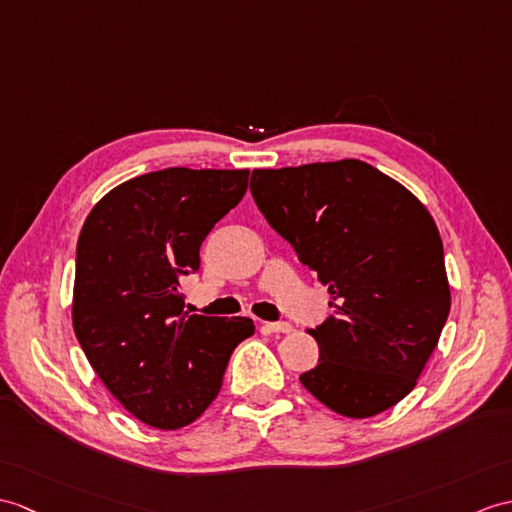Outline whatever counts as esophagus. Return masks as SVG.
<instances>
[{
	"label": "esophagus",
	"instance_id": "esophagus-1",
	"mask_svg": "<svg viewBox=\"0 0 512 512\" xmlns=\"http://www.w3.org/2000/svg\"><path fill=\"white\" fill-rule=\"evenodd\" d=\"M261 329L266 331V334H290L292 325L290 323H264Z\"/></svg>",
	"mask_w": 512,
	"mask_h": 512
}]
</instances>
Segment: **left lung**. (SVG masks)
<instances>
[{"label":"left lung","mask_w":512,"mask_h":512,"mask_svg":"<svg viewBox=\"0 0 512 512\" xmlns=\"http://www.w3.org/2000/svg\"><path fill=\"white\" fill-rule=\"evenodd\" d=\"M251 194L334 307L310 329L320 360L301 384L366 419L417 386L449 316L443 242L417 196L358 159L253 170Z\"/></svg>","instance_id":"1"}]
</instances>
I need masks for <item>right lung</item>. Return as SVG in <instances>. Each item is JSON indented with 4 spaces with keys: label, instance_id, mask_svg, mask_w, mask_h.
I'll use <instances>...</instances> for the list:
<instances>
[{
    "label": "right lung",
    "instance_id": "obj_1",
    "mask_svg": "<svg viewBox=\"0 0 512 512\" xmlns=\"http://www.w3.org/2000/svg\"><path fill=\"white\" fill-rule=\"evenodd\" d=\"M248 170L168 168L117 185L91 209L76 248L71 320L93 371L159 430L196 421L218 397L251 318L185 312L181 279L242 200Z\"/></svg>",
    "mask_w": 512,
    "mask_h": 512
}]
</instances>
